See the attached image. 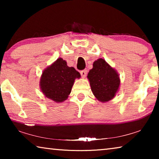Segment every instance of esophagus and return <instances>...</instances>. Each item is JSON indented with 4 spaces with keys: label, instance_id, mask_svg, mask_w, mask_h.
<instances>
[{
    "label": "esophagus",
    "instance_id": "esophagus-1",
    "mask_svg": "<svg viewBox=\"0 0 159 159\" xmlns=\"http://www.w3.org/2000/svg\"><path fill=\"white\" fill-rule=\"evenodd\" d=\"M80 75H81V76L83 78H85L86 76V74H87V70L84 69V70H82V71H80Z\"/></svg>",
    "mask_w": 159,
    "mask_h": 159
}]
</instances>
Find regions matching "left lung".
Here are the masks:
<instances>
[{
    "label": "left lung",
    "mask_w": 159,
    "mask_h": 159,
    "mask_svg": "<svg viewBox=\"0 0 159 159\" xmlns=\"http://www.w3.org/2000/svg\"><path fill=\"white\" fill-rule=\"evenodd\" d=\"M88 78L93 95L102 102L113 99L119 88L118 74L103 59H98L93 63Z\"/></svg>",
    "instance_id": "left-lung-1"
}]
</instances>
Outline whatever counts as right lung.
<instances>
[{
    "instance_id": "1",
    "label": "right lung",
    "mask_w": 159,
    "mask_h": 159,
    "mask_svg": "<svg viewBox=\"0 0 159 159\" xmlns=\"http://www.w3.org/2000/svg\"><path fill=\"white\" fill-rule=\"evenodd\" d=\"M80 77L79 71L67 66L63 59L59 58L43 72L40 86L46 98L61 102L68 98L75 79Z\"/></svg>"
}]
</instances>
